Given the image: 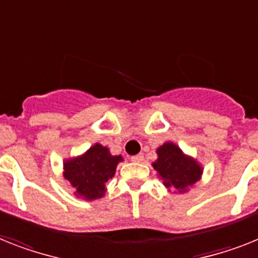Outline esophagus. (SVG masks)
I'll return each mask as SVG.
<instances>
[{
    "mask_svg": "<svg viewBox=\"0 0 258 258\" xmlns=\"http://www.w3.org/2000/svg\"><path fill=\"white\" fill-rule=\"evenodd\" d=\"M143 160H144V156H143L142 153H139V155L133 156V157H131V161H134V162H142Z\"/></svg>",
    "mask_w": 258,
    "mask_h": 258,
    "instance_id": "obj_1",
    "label": "esophagus"
}]
</instances>
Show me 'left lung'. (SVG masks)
Masks as SVG:
<instances>
[{
    "label": "left lung",
    "instance_id": "left-lung-1",
    "mask_svg": "<svg viewBox=\"0 0 258 258\" xmlns=\"http://www.w3.org/2000/svg\"><path fill=\"white\" fill-rule=\"evenodd\" d=\"M157 160L152 164L162 183L168 191H189V187L196 185L202 177L203 168L197 159L182 152L177 144L164 143L156 151Z\"/></svg>",
    "mask_w": 258,
    "mask_h": 258
}]
</instances>
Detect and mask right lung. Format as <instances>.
Returning a JSON list of instances; mask_svg holds the SVG:
<instances>
[{
    "label": "right lung",
    "instance_id": "obj_1",
    "mask_svg": "<svg viewBox=\"0 0 258 258\" xmlns=\"http://www.w3.org/2000/svg\"><path fill=\"white\" fill-rule=\"evenodd\" d=\"M122 161V156H112L107 147L96 143L82 155L64 160L62 174L77 198L94 201L105 196L106 182L114 177Z\"/></svg>",
    "mask_w": 258,
    "mask_h": 258
}]
</instances>
